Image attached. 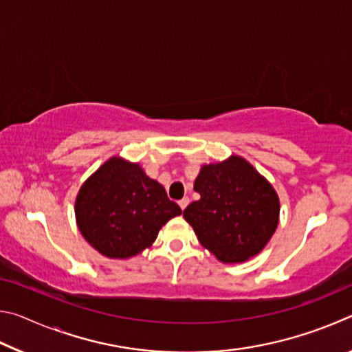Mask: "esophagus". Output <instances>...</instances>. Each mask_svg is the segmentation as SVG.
Masks as SVG:
<instances>
[{"label": "esophagus", "mask_w": 352, "mask_h": 352, "mask_svg": "<svg viewBox=\"0 0 352 352\" xmlns=\"http://www.w3.org/2000/svg\"><path fill=\"white\" fill-rule=\"evenodd\" d=\"M178 205H180V208H182V210H184V208H186V206L189 205V199H188V197H184V199H182L180 201H178Z\"/></svg>", "instance_id": "34e87169"}]
</instances>
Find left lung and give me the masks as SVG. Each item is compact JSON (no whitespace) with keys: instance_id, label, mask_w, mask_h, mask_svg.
<instances>
[{"instance_id":"8db88e82","label":"left lung","mask_w":352,"mask_h":352,"mask_svg":"<svg viewBox=\"0 0 352 352\" xmlns=\"http://www.w3.org/2000/svg\"><path fill=\"white\" fill-rule=\"evenodd\" d=\"M194 190L200 199L183 217L219 261L234 264L253 258L275 233L278 194L247 160L231 155L222 163L201 166Z\"/></svg>"}]
</instances>
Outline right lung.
Instances as JSON below:
<instances>
[{
    "instance_id": "add662e5",
    "label": "right lung",
    "mask_w": 352,
    "mask_h": 352,
    "mask_svg": "<svg viewBox=\"0 0 352 352\" xmlns=\"http://www.w3.org/2000/svg\"><path fill=\"white\" fill-rule=\"evenodd\" d=\"M74 212L93 248L107 258L126 259L151 247L162 226L182 210L140 164L113 157L82 184Z\"/></svg>"
}]
</instances>
